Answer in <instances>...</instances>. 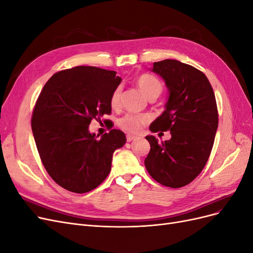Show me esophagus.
<instances>
[{"mask_svg":"<svg viewBox=\"0 0 253 253\" xmlns=\"http://www.w3.org/2000/svg\"><path fill=\"white\" fill-rule=\"evenodd\" d=\"M137 138H138V137L133 135V134H127V135H126V140H127V141H132V140H135V139H137Z\"/></svg>","mask_w":253,"mask_h":253,"instance_id":"1","label":"esophagus"}]
</instances>
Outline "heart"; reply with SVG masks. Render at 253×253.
Wrapping results in <instances>:
<instances>
[{"label": "heart", "instance_id": "obj_1", "mask_svg": "<svg viewBox=\"0 0 253 253\" xmlns=\"http://www.w3.org/2000/svg\"><path fill=\"white\" fill-rule=\"evenodd\" d=\"M137 86L142 93L147 96L148 98L151 97H158L162 93L163 89V84L160 82L159 79H157L155 76L151 74H142L140 75L136 80ZM120 93L121 89L120 87H116L114 89L111 96V105L113 108H116L119 104L120 100ZM149 121V117L147 115H136V114H126L124 117L120 118L118 121V125L121 128L126 129L127 132L131 133H137L139 132L142 126L147 124Z\"/></svg>", "mask_w": 253, "mask_h": 253}]
</instances>
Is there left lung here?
<instances>
[{
    "label": "left lung",
    "instance_id": "obj_1",
    "mask_svg": "<svg viewBox=\"0 0 253 253\" xmlns=\"http://www.w3.org/2000/svg\"><path fill=\"white\" fill-rule=\"evenodd\" d=\"M169 91L165 111L150 131H170L171 139L145 137L151 150L144 166L157 182L170 188L188 185L206 166L215 138L218 114L215 96L206 75L177 60L153 63Z\"/></svg>",
    "mask_w": 253,
    "mask_h": 253
}]
</instances>
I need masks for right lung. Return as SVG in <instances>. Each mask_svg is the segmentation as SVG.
Returning a JSON list of instances; mask_svg holds the SVG:
<instances>
[{"instance_id": "add662e5", "label": "right lung", "mask_w": 253, "mask_h": 253, "mask_svg": "<svg viewBox=\"0 0 253 253\" xmlns=\"http://www.w3.org/2000/svg\"><path fill=\"white\" fill-rule=\"evenodd\" d=\"M120 82L114 71L76 66L51 76L38 98L32 119L38 152L50 177L71 192L100 185L111 172L113 153L126 142L120 129L98 138L88 128L91 120L111 114Z\"/></svg>"}]
</instances>
